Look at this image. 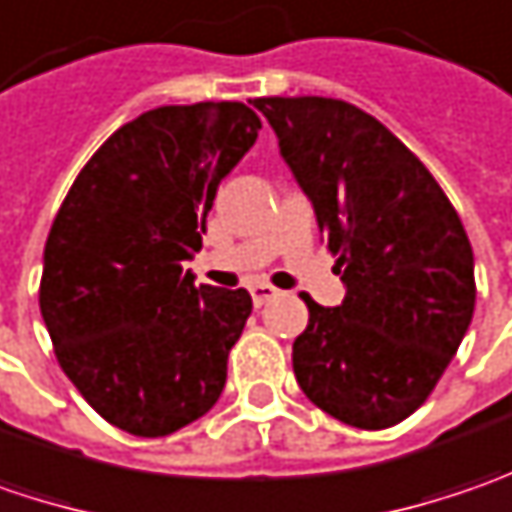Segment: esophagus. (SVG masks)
Returning <instances> with one entry per match:
<instances>
[{"label": "esophagus", "mask_w": 512, "mask_h": 512, "mask_svg": "<svg viewBox=\"0 0 512 512\" xmlns=\"http://www.w3.org/2000/svg\"><path fill=\"white\" fill-rule=\"evenodd\" d=\"M278 295V289L269 286V283H255V286H252V300H255V306H263V303H269V300L278 298Z\"/></svg>", "instance_id": "1"}]
</instances>
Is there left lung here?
<instances>
[{
    "label": "left lung",
    "mask_w": 512,
    "mask_h": 512,
    "mask_svg": "<svg viewBox=\"0 0 512 512\" xmlns=\"http://www.w3.org/2000/svg\"><path fill=\"white\" fill-rule=\"evenodd\" d=\"M280 154L315 206L346 286L341 306L303 295L292 344L303 395L358 430L418 410L473 321V246L427 166L387 125L332 97H260Z\"/></svg>",
    "instance_id": "1"
}]
</instances>
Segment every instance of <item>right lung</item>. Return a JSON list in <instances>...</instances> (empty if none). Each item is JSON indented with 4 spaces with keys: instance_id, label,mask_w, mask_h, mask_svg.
Wrapping results in <instances>:
<instances>
[{
    "instance_id": "1",
    "label": "right lung",
    "mask_w": 512,
    "mask_h": 512,
    "mask_svg": "<svg viewBox=\"0 0 512 512\" xmlns=\"http://www.w3.org/2000/svg\"><path fill=\"white\" fill-rule=\"evenodd\" d=\"M243 102L163 105L117 128L77 174L45 240L39 309L79 395L160 438L212 410L252 295L194 286L220 180L255 145Z\"/></svg>"
}]
</instances>
